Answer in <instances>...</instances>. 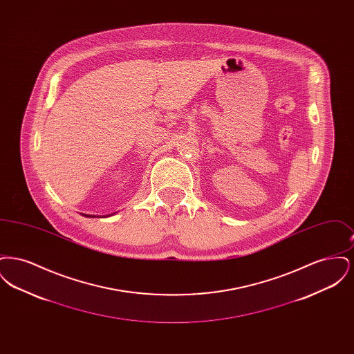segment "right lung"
<instances>
[{
	"mask_svg": "<svg viewBox=\"0 0 354 354\" xmlns=\"http://www.w3.org/2000/svg\"><path fill=\"white\" fill-rule=\"evenodd\" d=\"M86 216H90V215H86Z\"/></svg>",
	"mask_w": 354,
	"mask_h": 354,
	"instance_id": "right-lung-1",
	"label": "right lung"
}]
</instances>
